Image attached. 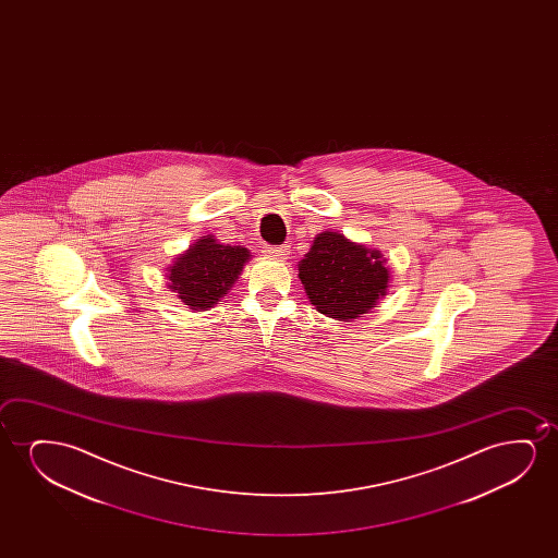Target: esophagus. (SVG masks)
I'll return each instance as SVG.
<instances>
[{"mask_svg": "<svg viewBox=\"0 0 558 558\" xmlns=\"http://www.w3.org/2000/svg\"><path fill=\"white\" fill-rule=\"evenodd\" d=\"M265 253H267L268 257H272V259H286L288 247L286 245H267Z\"/></svg>", "mask_w": 558, "mask_h": 558, "instance_id": "obj_1", "label": "esophagus"}]
</instances>
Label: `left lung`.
<instances>
[{
  "label": "left lung",
  "mask_w": 558,
  "mask_h": 558,
  "mask_svg": "<svg viewBox=\"0 0 558 558\" xmlns=\"http://www.w3.org/2000/svg\"><path fill=\"white\" fill-rule=\"evenodd\" d=\"M299 278L318 313L352 320L387 293L390 276L381 253L339 232H322L299 263Z\"/></svg>",
  "instance_id": "8db88e82"
}]
</instances>
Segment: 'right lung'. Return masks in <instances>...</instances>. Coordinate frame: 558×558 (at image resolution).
<instances>
[{
  "label": "right lung",
  "instance_id": "add662e5",
  "mask_svg": "<svg viewBox=\"0 0 558 558\" xmlns=\"http://www.w3.org/2000/svg\"><path fill=\"white\" fill-rule=\"evenodd\" d=\"M250 252L242 245H222L202 238L169 268V288L192 311H206L236 282Z\"/></svg>",
  "mask_w": 558,
  "mask_h": 558
}]
</instances>
